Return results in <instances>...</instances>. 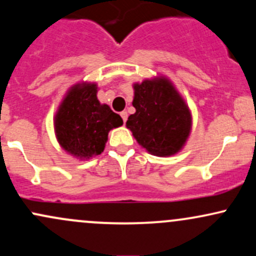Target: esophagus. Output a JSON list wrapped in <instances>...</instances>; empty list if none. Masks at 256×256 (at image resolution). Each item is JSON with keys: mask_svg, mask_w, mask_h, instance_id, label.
<instances>
[{"mask_svg": "<svg viewBox=\"0 0 256 256\" xmlns=\"http://www.w3.org/2000/svg\"><path fill=\"white\" fill-rule=\"evenodd\" d=\"M120 116H122V122H126V120H128V112H122V113H120Z\"/></svg>", "mask_w": 256, "mask_h": 256, "instance_id": "34e87169", "label": "esophagus"}]
</instances>
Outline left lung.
I'll return each instance as SVG.
<instances>
[{
  "label": "left lung",
  "mask_w": 256,
  "mask_h": 256,
  "mask_svg": "<svg viewBox=\"0 0 256 256\" xmlns=\"http://www.w3.org/2000/svg\"><path fill=\"white\" fill-rule=\"evenodd\" d=\"M136 113L126 126L137 142L156 156H170L182 150L190 132L192 116L184 100L165 78L134 84Z\"/></svg>",
  "instance_id": "left-lung-1"
}]
</instances>
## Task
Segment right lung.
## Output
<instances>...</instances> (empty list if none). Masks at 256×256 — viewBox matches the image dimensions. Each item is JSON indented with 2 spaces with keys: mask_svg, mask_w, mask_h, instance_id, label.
Segmentation results:
<instances>
[{
  "mask_svg": "<svg viewBox=\"0 0 256 256\" xmlns=\"http://www.w3.org/2000/svg\"><path fill=\"white\" fill-rule=\"evenodd\" d=\"M122 125V116L97 100L96 84L72 86L54 118L56 136L62 148L80 159L102 153L109 131Z\"/></svg>",
  "mask_w": 256,
  "mask_h": 256,
  "instance_id": "1",
  "label": "right lung"
}]
</instances>
